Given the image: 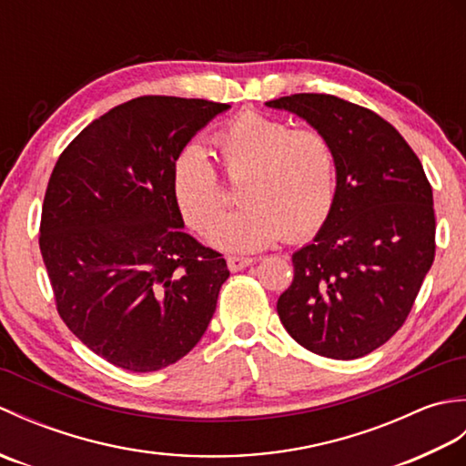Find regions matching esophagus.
Masks as SVG:
<instances>
[{"mask_svg": "<svg viewBox=\"0 0 466 466\" xmlns=\"http://www.w3.org/2000/svg\"><path fill=\"white\" fill-rule=\"evenodd\" d=\"M226 262H228V268L232 272H238V270H244L246 266H250L254 258H248V256H228Z\"/></svg>", "mask_w": 466, "mask_h": 466, "instance_id": "obj_1", "label": "esophagus"}]
</instances>
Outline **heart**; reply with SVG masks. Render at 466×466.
<instances>
[{
  "mask_svg": "<svg viewBox=\"0 0 466 466\" xmlns=\"http://www.w3.org/2000/svg\"><path fill=\"white\" fill-rule=\"evenodd\" d=\"M226 176L240 182V210L218 227L230 194L200 146H187L174 164V196L184 220L212 244L250 252L280 238L302 240L330 214L336 192L332 144L312 127L258 112L232 117L214 136ZM218 228H216L215 226Z\"/></svg>",
  "mask_w": 466,
  "mask_h": 466,
  "instance_id": "obj_1",
  "label": "heart"
}]
</instances>
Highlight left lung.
Returning a JSON list of instances; mask_svg holds the SVG:
<instances>
[{
	"mask_svg": "<svg viewBox=\"0 0 466 466\" xmlns=\"http://www.w3.org/2000/svg\"><path fill=\"white\" fill-rule=\"evenodd\" d=\"M332 144L336 192L312 244L292 254L294 279L276 304L306 350L352 360L407 320L434 260L432 187L407 140L362 106L329 94L266 102Z\"/></svg>",
	"mask_w": 466,
	"mask_h": 466,
	"instance_id": "obj_1",
	"label": "left lung"
}]
</instances>
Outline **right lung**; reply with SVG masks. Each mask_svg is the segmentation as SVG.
Here are the masks:
<instances>
[{
	"instance_id": "add662e5",
	"label": "right lung",
	"mask_w": 466,
	"mask_h": 466,
	"mask_svg": "<svg viewBox=\"0 0 466 466\" xmlns=\"http://www.w3.org/2000/svg\"><path fill=\"white\" fill-rule=\"evenodd\" d=\"M228 104L142 96L112 107L57 157L39 250L57 312L87 349L132 372L177 362L210 324L228 266L190 234L174 164Z\"/></svg>"
}]
</instances>
